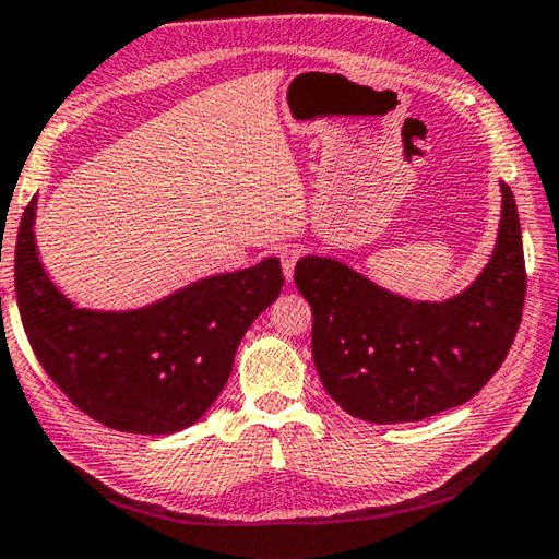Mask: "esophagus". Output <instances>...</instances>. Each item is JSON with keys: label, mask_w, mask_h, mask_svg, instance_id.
I'll return each instance as SVG.
<instances>
[{"label": "esophagus", "mask_w": 559, "mask_h": 559, "mask_svg": "<svg viewBox=\"0 0 559 559\" xmlns=\"http://www.w3.org/2000/svg\"><path fill=\"white\" fill-rule=\"evenodd\" d=\"M301 250L297 245H287V248L280 250V260H282V272H285L287 282L295 280V267H297V260H299Z\"/></svg>", "instance_id": "34e87169"}]
</instances>
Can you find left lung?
Listing matches in <instances>:
<instances>
[{
  "label": "left lung",
  "mask_w": 559,
  "mask_h": 559,
  "mask_svg": "<svg viewBox=\"0 0 559 559\" xmlns=\"http://www.w3.org/2000/svg\"><path fill=\"white\" fill-rule=\"evenodd\" d=\"M501 195L491 260L444 301L400 297L334 258L297 262V289L314 314V366L348 415L376 425L417 423L464 405L501 368L525 299L521 221L503 181Z\"/></svg>",
  "instance_id": "obj_1"
}]
</instances>
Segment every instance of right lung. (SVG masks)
Returning <instances> with one entry per match:
<instances>
[{
  "instance_id": "obj_1",
  "label": "right lung",
  "mask_w": 559,
  "mask_h": 559,
  "mask_svg": "<svg viewBox=\"0 0 559 559\" xmlns=\"http://www.w3.org/2000/svg\"><path fill=\"white\" fill-rule=\"evenodd\" d=\"M34 221L36 195L19 223L14 285L48 378L120 432L174 435L199 423L228 383L245 331L280 297V260L203 277L140 309H81L48 280Z\"/></svg>"
}]
</instances>
